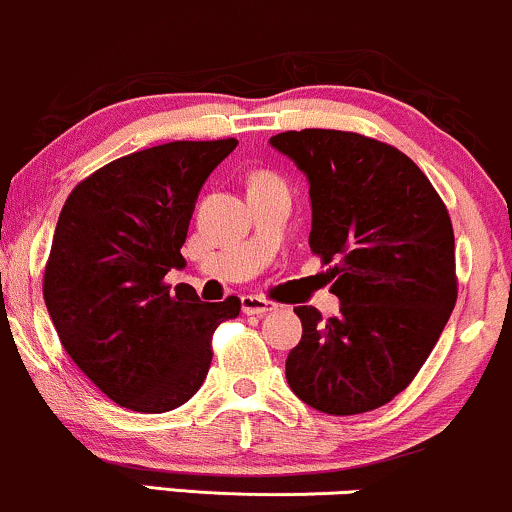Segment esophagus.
<instances>
[{
  "label": "esophagus",
  "instance_id": "1",
  "mask_svg": "<svg viewBox=\"0 0 512 512\" xmlns=\"http://www.w3.org/2000/svg\"><path fill=\"white\" fill-rule=\"evenodd\" d=\"M240 307H243L245 315L262 317V315H267V312L276 310L279 305L272 303V300H267V298H260V295H243V298H240Z\"/></svg>",
  "mask_w": 512,
  "mask_h": 512
}]
</instances>
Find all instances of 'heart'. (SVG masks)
<instances>
[{"label":"heart","instance_id":"1","mask_svg":"<svg viewBox=\"0 0 512 512\" xmlns=\"http://www.w3.org/2000/svg\"><path fill=\"white\" fill-rule=\"evenodd\" d=\"M255 178H274V176L272 174H257Z\"/></svg>","mask_w":512,"mask_h":512}]
</instances>
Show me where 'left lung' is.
Instances as JSON below:
<instances>
[{"label":"left lung","mask_w":512,"mask_h":512,"mask_svg":"<svg viewBox=\"0 0 512 512\" xmlns=\"http://www.w3.org/2000/svg\"><path fill=\"white\" fill-rule=\"evenodd\" d=\"M310 181V248L329 264L341 315L295 307L303 338L286 360L295 396L360 415L417 377L458 300L455 236L429 178L389 143L305 128L269 140Z\"/></svg>","instance_id":"1"}]
</instances>
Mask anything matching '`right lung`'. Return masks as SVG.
<instances>
[{
	"instance_id": "right-lung-1",
	"label": "right lung",
	"mask_w": 512,
	"mask_h": 512,
	"mask_svg": "<svg viewBox=\"0 0 512 512\" xmlns=\"http://www.w3.org/2000/svg\"><path fill=\"white\" fill-rule=\"evenodd\" d=\"M236 138L174 140L104 164L61 209L42 295L61 346L121 408L169 412L195 396L212 336L240 300L202 303L164 276L181 248L202 183Z\"/></svg>"
}]
</instances>
